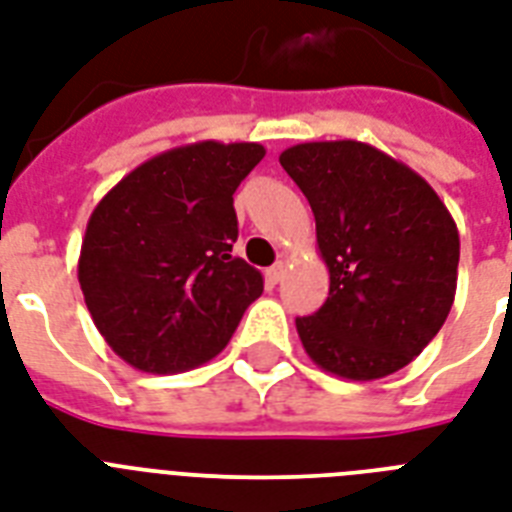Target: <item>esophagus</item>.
Segmentation results:
<instances>
[{
	"instance_id": "34e87169",
	"label": "esophagus",
	"mask_w": 512,
	"mask_h": 512,
	"mask_svg": "<svg viewBox=\"0 0 512 512\" xmlns=\"http://www.w3.org/2000/svg\"><path fill=\"white\" fill-rule=\"evenodd\" d=\"M284 273H287V263H276V265H271V268H268V271H265V276H268V281H271V284H279L281 279H284Z\"/></svg>"
}]
</instances>
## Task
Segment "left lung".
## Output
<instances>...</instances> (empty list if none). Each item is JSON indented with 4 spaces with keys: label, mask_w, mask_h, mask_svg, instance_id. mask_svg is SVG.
Listing matches in <instances>:
<instances>
[{
    "label": "left lung",
    "mask_w": 512,
    "mask_h": 512,
    "mask_svg": "<svg viewBox=\"0 0 512 512\" xmlns=\"http://www.w3.org/2000/svg\"><path fill=\"white\" fill-rule=\"evenodd\" d=\"M279 162L311 204L329 268L327 303L295 321L305 353L353 382L404 369L452 311L454 217L425 177L369 143H300Z\"/></svg>",
    "instance_id": "obj_1"
}]
</instances>
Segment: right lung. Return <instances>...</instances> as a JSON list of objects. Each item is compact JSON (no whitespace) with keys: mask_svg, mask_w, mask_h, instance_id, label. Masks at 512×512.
Instances as JSON below:
<instances>
[{"mask_svg":"<svg viewBox=\"0 0 512 512\" xmlns=\"http://www.w3.org/2000/svg\"><path fill=\"white\" fill-rule=\"evenodd\" d=\"M260 143L201 140L148 159L92 209L79 255L84 303L103 340L151 374L201 366L263 295V273L233 257V193Z\"/></svg>","mask_w":512,"mask_h":512,"instance_id":"right-lung-1","label":"right lung"}]
</instances>
